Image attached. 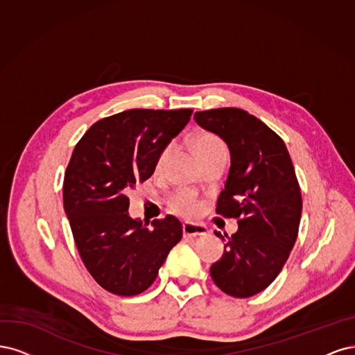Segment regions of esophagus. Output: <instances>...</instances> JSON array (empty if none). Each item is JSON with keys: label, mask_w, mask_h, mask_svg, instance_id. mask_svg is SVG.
Wrapping results in <instances>:
<instances>
[{"label": "esophagus", "mask_w": 355, "mask_h": 355, "mask_svg": "<svg viewBox=\"0 0 355 355\" xmlns=\"http://www.w3.org/2000/svg\"><path fill=\"white\" fill-rule=\"evenodd\" d=\"M207 233H208L207 227L202 224H194V223L182 224V234H184V237H200Z\"/></svg>", "instance_id": "34e87169"}]
</instances>
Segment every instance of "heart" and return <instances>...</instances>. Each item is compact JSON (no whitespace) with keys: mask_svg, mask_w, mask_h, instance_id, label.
I'll return each mask as SVG.
<instances>
[{"mask_svg":"<svg viewBox=\"0 0 355 355\" xmlns=\"http://www.w3.org/2000/svg\"><path fill=\"white\" fill-rule=\"evenodd\" d=\"M194 148H196V153L200 159V162L215 155H227V147L224 141L220 139L218 135H215L214 132L209 131H200L193 139ZM174 152V144L168 143L161 148V152L157 153L156 162H155V173L161 174L165 169L171 155ZM169 207L174 212L190 216L193 214H196L199 209V202L194 199L190 193L187 191H177L169 199Z\"/></svg>","mask_w":355,"mask_h":355,"instance_id":"1","label":"heart"}]
</instances>
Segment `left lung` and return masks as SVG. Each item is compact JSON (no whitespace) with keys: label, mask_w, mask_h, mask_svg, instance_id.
Masks as SVG:
<instances>
[{"label":"left lung","mask_w":355,"mask_h":355,"mask_svg":"<svg viewBox=\"0 0 355 355\" xmlns=\"http://www.w3.org/2000/svg\"><path fill=\"white\" fill-rule=\"evenodd\" d=\"M202 128L218 134L232 153L216 214L236 218L239 230L225 240L211 267L212 280L234 298H249L277 277L300 230L302 198L284 141L267 125L237 107L194 113Z\"/></svg>","instance_id":"obj_1"}]
</instances>
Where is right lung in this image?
I'll return each instance as SVG.
<instances>
[{
	"mask_svg": "<svg viewBox=\"0 0 355 355\" xmlns=\"http://www.w3.org/2000/svg\"><path fill=\"white\" fill-rule=\"evenodd\" d=\"M193 110L131 109L97 121L78 141L63 181L75 245L93 279L110 293L134 296L155 282L182 237L173 215L148 228L128 215V193L155 173L157 153Z\"/></svg>",
	"mask_w": 355,
	"mask_h": 355,
	"instance_id": "1",
	"label": "right lung"
}]
</instances>
